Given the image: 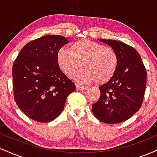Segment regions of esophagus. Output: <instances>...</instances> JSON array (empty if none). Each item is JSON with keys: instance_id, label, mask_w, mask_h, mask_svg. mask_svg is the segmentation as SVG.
<instances>
[{"instance_id": "34e87169", "label": "esophagus", "mask_w": 157, "mask_h": 157, "mask_svg": "<svg viewBox=\"0 0 157 157\" xmlns=\"http://www.w3.org/2000/svg\"><path fill=\"white\" fill-rule=\"evenodd\" d=\"M76 87L78 91H85V90L87 89V87H86V86H81V85H79V84H76Z\"/></svg>"}]
</instances>
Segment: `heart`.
Segmentation results:
<instances>
[{
  "label": "heart",
  "instance_id": "heart-1",
  "mask_svg": "<svg viewBox=\"0 0 157 157\" xmlns=\"http://www.w3.org/2000/svg\"><path fill=\"white\" fill-rule=\"evenodd\" d=\"M57 63L65 75L71 76L81 61L82 69L73 75V79L80 83H90L96 80L104 83L114 75L118 64L116 53L104 45L89 40H79L71 45V48L61 47L57 53Z\"/></svg>",
  "mask_w": 157,
  "mask_h": 157
}]
</instances>
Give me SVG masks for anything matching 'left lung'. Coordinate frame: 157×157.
<instances>
[{"label": "left lung", "mask_w": 157, "mask_h": 157, "mask_svg": "<svg viewBox=\"0 0 157 157\" xmlns=\"http://www.w3.org/2000/svg\"><path fill=\"white\" fill-rule=\"evenodd\" d=\"M98 40L112 48L118 64L113 77L99 87L100 97L92 105V112L104 123H120L131 117L141 107L147 71L135 48L115 40Z\"/></svg>", "instance_id": "left-lung-1"}]
</instances>
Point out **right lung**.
I'll return each instance as SVG.
<instances>
[{
	"instance_id": "obj_1",
	"label": "right lung",
	"mask_w": 157,
	"mask_h": 157,
	"mask_svg": "<svg viewBox=\"0 0 157 157\" xmlns=\"http://www.w3.org/2000/svg\"><path fill=\"white\" fill-rule=\"evenodd\" d=\"M67 38L45 35L25 45L12 67L14 98L27 117L40 122L56 119L63 111L75 84L57 63V53Z\"/></svg>"
}]
</instances>
